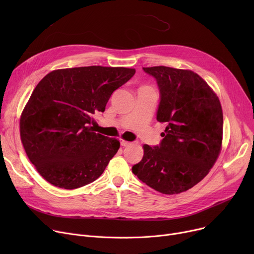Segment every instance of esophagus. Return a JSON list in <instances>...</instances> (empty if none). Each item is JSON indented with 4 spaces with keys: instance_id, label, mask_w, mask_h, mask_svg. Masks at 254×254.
Wrapping results in <instances>:
<instances>
[{
    "instance_id": "34e87169",
    "label": "esophagus",
    "mask_w": 254,
    "mask_h": 254,
    "mask_svg": "<svg viewBox=\"0 0 254 254\" xmlns=\"http://www.w3.org/2000/svg\"><path fill=\"white\" fill-rule=\"evenodd\" d=\"M131 143L128 142V141H125V140H122L120 141V145L123 146V147H127V146H129Z\"/></svg>"
}]
</instances>
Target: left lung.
Masks as SVG:
<instances>
[{
  "label": "left lung",
  "mask_w": 254,
  "mask_h": 254,
  "mask_svg": "<svg viewBox=\"0 0 254 254\" xmlns=\"http://www.w3.org/2000/svg\"><path fill=\"white\" fill-rule=\"evenodd\" d=\"M159 89L156 120L167 125L158 146L144 145L134 174L149 188L177 194L197 184L220 153L223 116L218 97L190 70L158 65L143 68Z\"/></svg>",
  "instance_id": "8db88e82"
}]
</instances>
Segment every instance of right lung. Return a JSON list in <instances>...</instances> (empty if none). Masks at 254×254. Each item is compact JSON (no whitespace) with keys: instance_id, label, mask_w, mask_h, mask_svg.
Here are the masks:
<instances>
[{"instance_id":"add662e5","label":"right lung","mask_w":254,"mask_h":254,"mask_svg":"<svg viewBox=\"0 0 254 254\" xmlns=\"http://www.w3.org/2000/svg\"><path fill=\"white\" fill-rule=\"evenodd\" d=\"M135 73L123 66H80L52 71L38 83L20 117V138L46 181L75 190L103 174L120 143L96 132L93 116Z\"/></svg>"}]
</instances>
